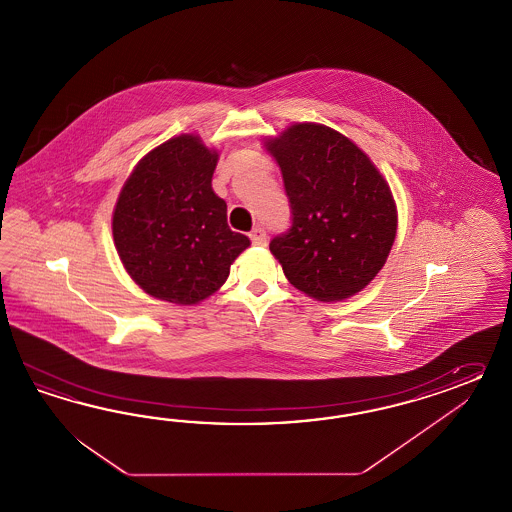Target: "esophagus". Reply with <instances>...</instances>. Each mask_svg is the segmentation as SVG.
I'll list each match as a JSON object with an SVG mask.
<instances>
[{
    "mask_svg": "<svg viewBox=\"0 0 512 512\" xmlns=\"http://www.w3.org/2000/svg\"><path fill=\"white\" fill-rule=\"evenodd\" d=\"M249 238H251V242H253L255 246H266V231H264L263 227H255V229L249 233Z\"/></svg>",
    "mask_w": 512,
    "mask_h": 512,
    "instance_id": "1",
    "label": "esophagus"
}]
</instances>
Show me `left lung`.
<instances>
[{"mask_svg":"<svg viewBox=\"0 0 512 512\" xmlns=\"http://www.w3.org/2000/svg\"><path fill=\"white\" fill-rule=\"evenodd\" d=\"M292 208V227L270 251L300 292L343 302L384 268L397 235V205L384 175L330 126L294 123L264 139Z\"/></svg>","mask_w":512,"mask_h":512,"instance_id":"left-lung-1","label":"left lung"}]
</instances>
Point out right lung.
<instances>
[{
	"mask_svg": "<svg viewBox=\"0 0 512 512\" xmlns=\"http://www.w3.org/2000/svg\"><path fill=\"white\" fill-rule=\"evenodd\" d=\"M218 160L197 134H180L147 152L117 197L113 244L128 276L156 300H207L251 244L229 229L227 205L212 190Z\"/></svg>",
	"mask_w": 512,
	"mask_h": 512,
	"instance_id": "obj_1",
	"label": "right lung"
}]
</instances>
